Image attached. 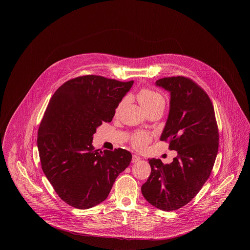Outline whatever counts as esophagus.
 <instances>
[{
  "mask_svg": "<svg viewBox=\"0 0 250 250\" xmlns=\"http://www.w3.org/2000/svg\"><path fill=\"white\" fill-rule=\"evenodd\" d=\"M141 156H139V155H133L132 156V163H136V162H139V161H141Z\"/></svg>",
  "mask_w": 250,
  "mask_h": 250,
  "instance_id": "obj_1",
  "label": "esophagus"
}]
</instances>
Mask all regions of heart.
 Masks as SVG:
<instances>
[{"label": "heart", "mask_w": 250, "mask_h": 250, "mask_svg": "<svg viewBox=\"0 0 250 250\" xmlns=\"http://www.w3.org/2000/svg\"><path fill=\"white\" fill-rule=\"evenodd\" d=\"M137 99L146 112L158 107L164 108L165 107L164 97L159 93L150 89L141 90L137 95ZM150 141L151 136L144 132H137L131 137V144L137 149L145 148Z\"/></svg>", "instance_id": "heart-1"}]
</instances>
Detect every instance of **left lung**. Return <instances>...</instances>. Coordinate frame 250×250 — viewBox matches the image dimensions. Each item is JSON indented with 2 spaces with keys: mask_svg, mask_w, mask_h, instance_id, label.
Returning a JSON list of instances; mask_svg holds the SVG:
<instances>
[{
  "mask_svg": "<svg viewBox=\"0 0 250 250\" xmlns=\"http://www.w3.org/2000/svg\"><path fill=\"white\" fill-rule=\"evenodd\" d=\"M155 85L170 94L169 111L160 141L177 156L169 164L148 159L151 174L142 187L145 200L162 211L185 206L202 189L218 152V129L208 95L185 77L164 78Z\"/></svg>",
  "mask_w": 250,
  "mask_h": 250,
  "instance_id": "1",
  "label": "left lung"
}]
</instances>
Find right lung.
Returning <instances> with one entry per match:
<instances>
[{"label":"right lung","instance_id":"add662e5","mask_svg":"<svg viewBox=\"0 0 250 250\" xmlns=\"http://www.w3.org/2000/svg\"><path fill=\"white\" fill-rule=\"evenodd\" d=\"M133 83L87 75L64 83L49 100L37 135L41 166L60 198L75 208L104 202L130 164L128 151L99 153L92 143L96 128L111 122Z\"/></svg>","mask_w":250,"mask_h":250}]
</instances>
